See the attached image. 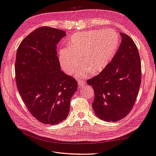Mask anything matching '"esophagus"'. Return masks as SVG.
<instances>
[{
  "label": "esophagus",
  "mask_w": 156,
  "mask_h": 156,
  "mask_svg": "<svg viewBox=\"0 0 156 156\" xmlns=\"http://www.w3.org/2000/svg\"><path fill=\"white\" fill-rule=\"evenodd\" d=\"M85 82L83 81H81V80H79V81H78V86H79V88H82V87H84L85 86Z\"/></svg>",
  "instance_id": "34e87169"
}]
</instances>
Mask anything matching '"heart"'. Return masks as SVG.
<instances>
[{
	"label": "heart",
	"instance_id": "b5f03b06",
	"mask_svg": "<svg viewBox=\"0 0 156 156\" xmlns=\"http://www.w3.org/2000/svg\"><path fill=\"white\" fill-rule=\"evenodd\" d=\"M119 43L118 34L112 29L76 33L69 39L68 47L59 52L61 68L66 73L73 74L81 58L83 65L77 71V77H87L89 71L92 75L99 73L111 62Z\"/></svg>",
	"mask_w": 156,
	"mask_h": 156
}]
</instances>
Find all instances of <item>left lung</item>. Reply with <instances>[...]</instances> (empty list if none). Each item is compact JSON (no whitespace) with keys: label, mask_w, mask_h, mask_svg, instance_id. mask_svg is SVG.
<instances>
[{"label":"left lung","mask_w":156,"mask_h":156,"mask_svg":"<svg viewBox=\"0 0 156 156\" xmlns=\"http://www.w3.org/2000/svg\"><path fill=\"white\" fill-rule=\"evenodd\" d=\"M122 40L112 60L102 72L88 79L93 88L92 106L103 121H117L127 116L135 102L141 83V63L138 48L129 35Z\"/></svg>","instance_id":"obj_1"}]
</instances>
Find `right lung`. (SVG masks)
Returning a JSON list of instances; mask_svg holds the SVG:
<instances>
[{
  "instance_id": "obj_1",
  "label": "right lung",
  "mask_w": 156,
  "mask_h": 156,
  "mask_svg": "<svg viewBox=\"0 0 156 156\" xmlns=\"http://www.w3.org/2000/svg\"><path fill=\"white\" fill-rule=\"evenodd\" d=\"M66 33L50 27L28 35L17 50L16 81L31 115L41 123L56 125L68 117L77 82L60 69L56 45Z\"/></svg>"
}]
</instances>
